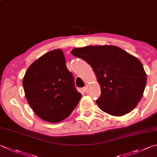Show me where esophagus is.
Instances as JSON below:
<instances>
[{"label": "esophagus", "mask_w": 157, "mask_h": 157, "mask_svg": "<svg viewBox=\"0 0 157 157\" xmlns=\"http://www.w3.org/2000/svg\"><path fill=\"white\" fill-rule=\"evenodd\" d=\"M82 90H83V92H85L86 93V91L87 90V86H85L82 88Z\"/></svg>", "instance_id": "1"}]
</instances>
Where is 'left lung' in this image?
Listing matches in <instances>:
<instances>
[{
	"mask_svg": "<svg viewBox=\"0 0 157 157\" xmlns=\"http://www.w3.org/2000/svg\"><path fill=\"white\" fill-rule=\"evenodd\" d=\"M71 54L93 68L101 86L96 103L102 111L121 116L137 106L146 84V72L137 58L112 45L75 48Z\"/></svg>",
	"mask_w": 157,
	"mask_h": 157,
	"instance_id": "left-lung-1",
	"label": "left lung"
}]
</instances>
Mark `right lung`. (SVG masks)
<instances>
[{
  "label": "right lung",
  "mask_w": 157,
  "mask_h": 157,
  "mask_svg": "<svg viewBox=\"0 0 157 157\" xmlns=\"http://www.w3.org/2000/svg\"><path fill=\"white\" fill-rule=\"evenodd\" d=\"M23 87L33 111L52 123L69 116L82 97L60 49L43 55L29 67Z\"/></svg>",
  "instance_id": "obj_1"
}]
</instances>
